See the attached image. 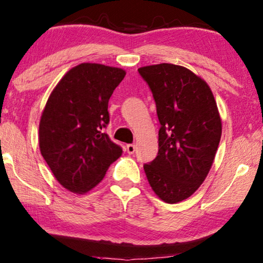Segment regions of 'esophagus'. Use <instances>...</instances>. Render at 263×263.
Segmentation results:
<instances>
[{"instance_id":"esophagus-1","label":"esophagus","mask_w":263,"mask_h":263,"mask_svg":"<svg viewBox=\"0 0 263 263\" xmlns=\"http://www.w3.org/2000/svg\"><path fill=\"white\" fill-rule=\"evenodd\" d=\"M135 150H136L135 144H127V145H126V151H127L128 155H132L133 153H135Z\"/></svg>"}]
</instances>
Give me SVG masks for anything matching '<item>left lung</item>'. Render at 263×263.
Listing matches in <instances>:
<instances>
[{"mask_svg": "<svg viewBox=\"0 0 263 263\" xmlns=\"http://www.w3.org/2000/svg\"><path fill=\"white\" fill-rule=\"evenodd\" d=\"M138 72L153 93L161 124L158 154L144 170L158 198L176 204L210 172L221 136L219 112L207 83L183 66L162 63Z\"/></svg>", "mask_w": 263, "mask_h": 263, "instance_id": "left-lung-1", "label": "left lung"}]
</instances>
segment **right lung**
Segmentation results:
<instances>
[{
    "mask_svg": "<svg viewBox=\"0 0 263 263\" xmlns=\"http://www.w3.org/2000/svg\"><path fill=\"white\" fill-rule=\"evenodd\" d=\"M125 75L123 69L82 63L63 76L47 100L39 124L40 153L72 193L94 188L123 154L103 128L109 123V98Z\"/></svg>",
    "mask_w": 263,
    "mask_h": 263,
    "instance_id": "right-lung-1",
    "label": "right lung"
}]
</instances>
